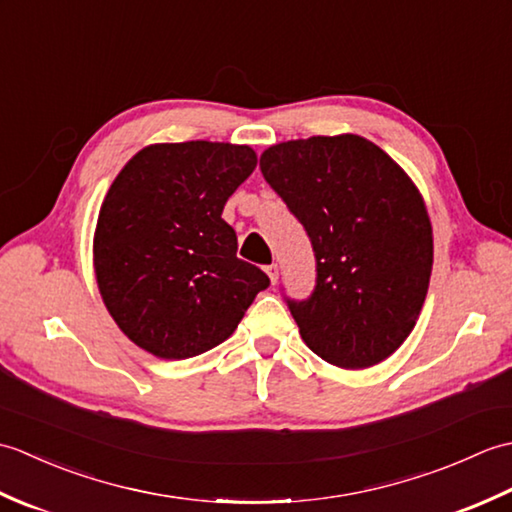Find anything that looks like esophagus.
<instances>
[{"label": "esophagus", "instance_id": "34e87169", "mask_svg": "<svg viewBox=\"0 0 512 512\" xmlns=\"http://www.w3.org/2000/svg\"><path fill=\"white\" fill-rule=\"evenodd\" d=\"M266 273H268V277H270V284H277V279H279V268H277V264H270V266H266Z\"/></svg>", "mask_w": 512, "mask_h": 512}]
</instances>
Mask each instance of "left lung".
<instances>
[{"label": "left lung", "mask_w": 512, "mask_h": 512, "mask_svg": "<svg viewBox=\"0 0 512 512\" xmlns=\"http://www.w3.org/2000/svg\"><path fill=\"white\" fill-rule=\"evenodd\" d=\"M259 169L317 257L312 297L288 299L301 339L343 369L385 361L411 334L429 290L433 231L418 187L356 134L273 145Z\"/></svg>", "instance_id": "left-lung-1"}]
</instances>
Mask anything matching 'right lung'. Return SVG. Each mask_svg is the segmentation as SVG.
<instances>
[{"label": "right lung", "mask_w": 512, "mask_h": 512, "mask_svg": "<svg viewBox=\"0 0 512 512\" xmlns=\"http://www.w3.org/2000/svg\"><path fill=\"white\" fill-rule=\"evenodd\" d=\"M257 167L248 145L158 143L112 182L94 231V273L129 341L167 361L235 332L270 279L237 257L226 200Z\"/></svg>", "instance_id": "right-lung-1"}]
</instances>
